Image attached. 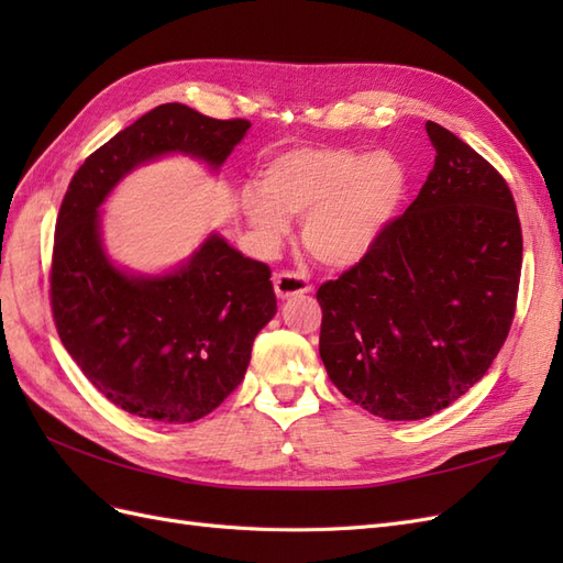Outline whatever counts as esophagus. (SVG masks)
<instances>
[{
	"instance_id": "34e87169",
	"label": "esophagus",
	"mask_w": 563,
	"mask_h": 563,
	"mask_svg": "<svg viewBox=\"0 0 563 563\" xmlns=\"http://www.w3.org/2000/svg\"><path fill=\"white\" fill-rule=\"evenodd\" d=\"M312 284L305 279L298 272H277L275 275V294L277 298H291L300 294H310Z\"/></svg>"
}]
</instances>
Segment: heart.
Segmentation results:
<instances>
[{"label": "heart", "mask_w": 563, "mask_h": 563, "mask_svg": "<svg viewBox=\"0 0 563 563\" xmlns=\"http://www.w3.org/2000/svg\"><path fill=\"white\" fill-rule=\"evenodd\" d=\"M404 168L389 155L350 147H296L261 172V191L244 195V211L263 242L288 232L286 216H302V244L323 265L362 261L378 242L404 195Z\"/></svg>", "instance_id": "heart-1"}]
</instances>
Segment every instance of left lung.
I'll return each mask as SVG.
<instances>
[{"mask_svg":"<svg viewBox=\"0 0 563 563\" xmlns=\"http://www.w3.org/2000/svg\"><path fill=\"white\" fill-rule=\"evenodd\" d=\"M434 166L364 258L319 286V354L347 399L385 420H420L484 378L512 327L521 223L479 152L424 124Z\"/></svg>","mask_w":563,"mask_h":563,"instance_id":"1","label":"left lung"}]
</instances>
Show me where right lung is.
<instances>
[{
  "mask_svg": "<svg viewBox=\"0 0 563 563\" xmlns=\"http://www.w3.org/2000/svg\"><path fill=\"white\" fill-rule=\"evenodd\" d=\"M249 126L159 106L89 155L63 197L48 275L56 331L89 383L126 413L155 422L209 416L244 380L277 298L269 267L218 234L172 275H126L100 246L98 207L133 166L166 152L218 168Z\"/></svg>",
  "mask_w": 563,
  "mask_h": 563,
  "instance_id": "obj_1",
  "label": "right lung"
}]
</instances>
